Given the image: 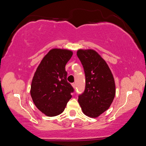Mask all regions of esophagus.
<instances>
[{"label": "esophagus", "instance_id": "34e87169", "mask_svg": "<svg viewBox=\"0 0 146 146\" xmlns=\"http://www.w3.org/2000/svg\"><path fill=\"white\" fill-rule=\"evenodd\" d=\"M71 85H72V86H73V88H75L76 86H75V83H72V84H71Z\"/></svg>", "mask_w": 146, "mask_h": 146}]
</instances>
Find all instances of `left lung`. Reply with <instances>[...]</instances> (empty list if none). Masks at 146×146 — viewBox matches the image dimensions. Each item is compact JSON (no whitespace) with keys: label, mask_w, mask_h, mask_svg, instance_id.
<instances>
[{"label":"left lung","mask_w":146,"mask_h":146,"mask_svg":"<svg viewBox=\"0 0 146 146\" xmlns=\"http://www.w3.org/2000/svg\"><path fill=\"white\" fill-rule=\"evenodd\" d=\"M76 55L86 76V88L78 102L84 115L97 118L107 111L114 99L116 89L111 71L93 49H78Z\"/></svg>","instance_id":"left-lung-1"}]
</instances>
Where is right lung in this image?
<instances>
[{
	"label": "right lung",
	"instance_id": "add662e5",
	"mask_svg": "<svg viewBox=\"0 0 146 146\" xmlns=\"http://www.w3.org/2000/svg\"><path fill=\"white\" fill-rule=\"evenodd\" d=\"M73 55L66 49L54 48L44 56L32 79L30 94L34 104L48 117L64 111L73 88L67 81L66 64Z\"/></svg>",
	"mask_w": 146,
	"mask_h": 146
}]
</instances>
